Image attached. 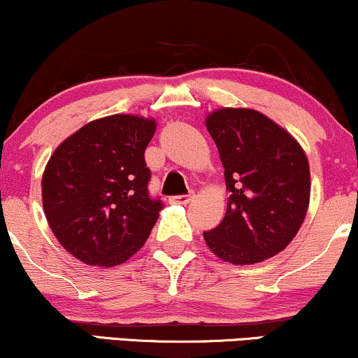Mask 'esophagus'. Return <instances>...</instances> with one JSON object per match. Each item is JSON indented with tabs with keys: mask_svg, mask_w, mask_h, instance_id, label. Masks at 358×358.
Segmentation results:
<instances>
[{
	"mask_svg": "<svg viewBox=\"0 0 358 358\" xmlns=\"http://www.w3.org/2000/svg\"><path fill=\"white\" fill-rule=\"evenodd\" d=\"M194 199V194H186V196H172L169 199L171 204H180V206H186Z\"/></svg>",
	"mask_w": 358,
	"mask_h": 358,
	"instance_id": "esophagus-1",
	"label": "esophagus"
}]
</instances>
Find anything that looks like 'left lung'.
Listing matches in <instances>:
<instances>
[{
	"instance_id": "obj_1",
	"label": "left lung",
	"mask_w": 358,
	"mask_h": 358,
	"mask_svg": "<svg viewBox=\"0 0 358 358\" xmlns=\"http://www.w3.org/2000/svg\"><path fill=\"white\" fill-rule=\"evenodd\" d=\"M231 194L224 220L204 233L222 262L255 264L283 251L303 224L310 166L303 147L264 113L222 107L204 119Z\"/></svg>"
}]
</instances>
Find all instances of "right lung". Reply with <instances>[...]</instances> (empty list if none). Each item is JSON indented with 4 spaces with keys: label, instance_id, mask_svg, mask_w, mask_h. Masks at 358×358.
I'll use <instances>...</instances> for the list:
<instances>
[{
    "label": "right lung",
    "instance_id": "1",
    "mask_svg": "<svg viewBox=\"0 0 358 358\" xmlns=\"http://www.w3.org/2000/svg\"><path fill=\"white\" fill-rule=\"evenodd\" d=\"M157 122L115 113L88 122L55 149L41 178L50 229L71 256L110 268L149 238L161 201L147 192L144 152Z\"/></svg>",
    "mask_w": 358,
    "mask_h": 358
}]
</instances>
